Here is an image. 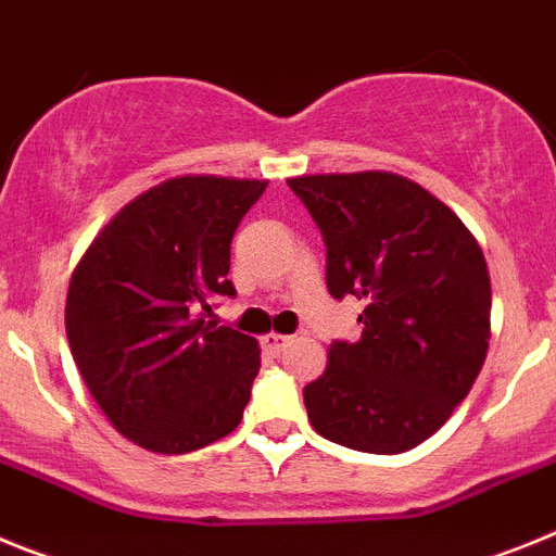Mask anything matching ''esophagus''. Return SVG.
I'll return each mask as SVG.
<instances>
[{
  "instance_id": "obj_1",
  "label": "esophagus",
  "mask_w": 556,
  "mask_h": 556,
  "mask_svg": "<svg viewBox=\"0 0 556 556\" xmlns=\"http://www.w3.org/2000/svg\"><path fill=\"white\" fill-rule=\"evenodd\" d=\"M262 348L267 353H273V356H281L289 348V337H283V333H267V337H262Z\"/></svg>"
}]
</instances>
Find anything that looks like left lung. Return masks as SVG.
I'll use <instances>...</instances> for the list:
<instances>
[{"label":"left lung","instance_id":"8db88e82","mask_svg":"<svg viewBox=\"0 0 556 556\" xmlns=\"http://www.w3.org/2000/svg\"><path fill=\"white\" fill-rule=\"evenodd\" d=\"M326 242L331 298L356 294L362 339L331 342L306 384L314 431L365 454L429 440L473 387L490 339L484 253L454 211L392 172L287 180Z\"/></svg>","mask_w":556,"mask_h":556}]
</instances>
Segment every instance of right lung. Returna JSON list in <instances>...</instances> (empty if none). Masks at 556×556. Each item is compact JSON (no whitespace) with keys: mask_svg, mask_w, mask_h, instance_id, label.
<instances>
[{"mask_svg":"<svg viewBox=\"0 0 556 556\" xmlns=\"http://www.w3.org/2000/svg\"><path fill=\"white\" fill-rule=\"evenodd\" d=\"M267 180L172 178L127 203L72 273L66 337L119 434L189 454L239 426L262 367L253 337L203 320L233 298L230 242Z\"/></svg>","mask_w":556,"mask_h":556,"instance_id":"add662e5","label":"right lung"}]
</instances>
